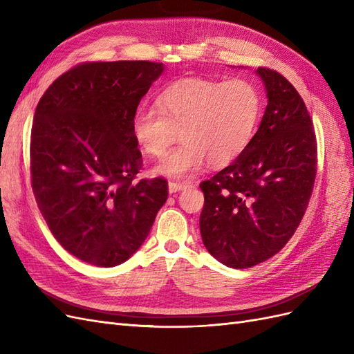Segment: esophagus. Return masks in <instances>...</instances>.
Wrapping results in <instances>:
<instances>
[{
    "instance_id": "1",
    "label": "esophagus",
    "mask_w": 354,
    "mask_h": 354,
    "mask_svg": "<svg viewBox=\"0 0 354 354\" xmlns=\"http://www.w3.org/2000/svg\"><path fill=\"white\" fill-rule=\"evenodd\" d=\"M189 185L190 183H187V181H169L168 192H169V194H177V192L186 189Z\"/></svg>"
}]
</instances>
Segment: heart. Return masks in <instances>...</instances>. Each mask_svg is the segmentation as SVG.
Masks as SVG:
<instances>
[{
  "mask_svg": "<svg viewBox=\"0 0 354 354\" xmlns=\"http://www.w3.org/2000/svg\"><path fill=\"white\" fill-rule=\"evenodd\" d=\"M156 108L140 106L131 120L137 146L162 156L176 130L183 140L153 167V174L186 178L208 162L221 167L248 146L260 121L263 100L251 81L181 78L159 93Z\"/></svg>",
  "mask_w": 354,
  "mask_h": 354,
  "instance_id": "b5f03b06",
  "label": "heart"
}]
</instances>
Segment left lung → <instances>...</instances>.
Segmentation results:
<instances>
[{
  "mask_svg": "<svg viewBox=\"0 0 354 354\" xmlns=\"http://www.w3.org/2000/svg\"><path fill=\"white\" fill-rule=\"evenodd\" d=\"M255 73L267 95L259 130L229 167L199 185L202 242L230 269L260 264L283 248L316 177V137L303 99L276 71Z\"/></svg>",
  "mask_w": 354,
  "mask_h": 354,
  "instance_id": "left-lung-1",
  "label": "left lung"
}]
</instances>
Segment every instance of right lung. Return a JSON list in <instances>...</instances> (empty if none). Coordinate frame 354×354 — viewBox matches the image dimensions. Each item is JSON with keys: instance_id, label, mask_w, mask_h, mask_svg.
<instances>
[{"instance_id": "right-lung-1", "label": "right lung", "mask_w": 354, "mask_h": 354, "mask_svg": "<svg viewBox=\"0 0 354 354\" xmlns=\"http://www.w3.org/2000/svg\"><path fill=\"white\" fill-rule=\"evenodd\" d=\"M162 63L93 62L42 95L30 134L32 190L53 236L77 259L122 264L140 248L168 198L164 178H133L142 153L131 120Z\"/></svg>"}]
</instances>
